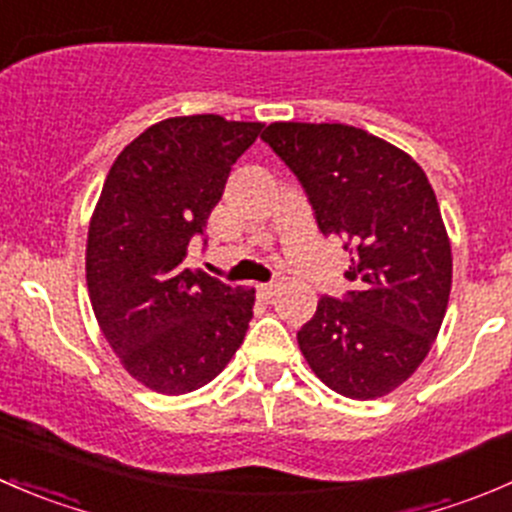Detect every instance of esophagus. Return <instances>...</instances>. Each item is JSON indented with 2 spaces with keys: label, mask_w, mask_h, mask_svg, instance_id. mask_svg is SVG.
Returning <instances> with one entry per match:
<instances>
[{
  "label": "esophagus",
  "mask_w": 512,
  "mask_h": 512,
  "mask_svg": "<svg viewBox=\"0 0 512 512\" xmlns=\"http://www.w3.org/2000/svg\"><path fill=\"white\" fill-rule=\"evenodd\" d=\"M277 289H280V285H277V282H267V285H257V294H260L262 299H272L277 294Z\"/></svg>",
  "instance_id": "obj_1"
}]
</instances>
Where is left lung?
<instances>
[{
  "label": "left lung",
  "instance_id": "obj_1",
  "mask_svg": "<svg viewBox=\"0 0 512 512\" xmlns=\"http://www.w3.org/2000/svg\"><path fill=\"white\" fill-rule=\"evenodd\" d=\"M262 141L297 175L319 230L352 255V292L324 294L297 332L304 359L347 399L389 394L426 359L451 294V242L426 173L344 123H270Z\"/></svg>",
  "mask_w": 512,
  "mask_h": 512
}]
</instances>
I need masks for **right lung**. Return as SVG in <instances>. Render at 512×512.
<instances>
[{"mask_svg": "<svg viewBox=\"0 0 512 512\" xmlns=\"http://www.w3.org/2000/svg\"><path fill=\"white\" fill-rule=\"evenodd\" d=\"M262 123L165 118L113 160L86 242L103 337L128 374L165 396L213 381L245 339L255 289L183 265Z\"/></svg>", "mask_w": 512, "mask_h": 512, "instance_id": "right-lung-1", "label": "right lung"}]
</instances>
